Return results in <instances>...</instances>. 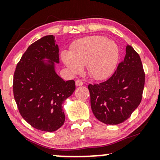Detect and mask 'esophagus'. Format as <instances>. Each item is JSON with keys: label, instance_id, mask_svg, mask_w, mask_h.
Instances as JSON below:
<instances>
[{"label": "esophagus", "instance_id": "obj_1", "mask_svg": "<svg viewBox=\"0 0 160 160\" xmlns=\"http://www.w3.org/2000/svg\"><path fill=\"white\" fill-rule=\"evenodd\" d=\"M75 83H76L77 86H80L83 85V82H82L81 80H77L76 82H75Z\"/></svg>", "mask_w": 160, "mask_h": 160}]
</instances>
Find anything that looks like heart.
<instances>
[{
	"label": "heart",
	"instance_id": "b5f03b06",
	"mask_svg": "<svg viewBox=\"0 0 160 160\" xmlns=\"http://www.w3.org/2000/svg\"><path fill=\"white\" fill-rule=\"evenodd\" d=\"M119 47L104 36H90L77 40L71 51H63L62 59L73 74H79L86 66L87 74L95 80H104L114 71L118 62Z\"/></svg>",
	"mask_w": 160,
	"mask_h": 160
}]
</instances>
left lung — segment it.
<instances>
[{"label":"left lung","instance_id":"8db88e82","mask_svg":"<svg viewBox=\"0 0 160 160\" xmlns=\"http://www.w3.org/2000/svg\"><path fill=\"white\" fill-rule=\"evenodd\" d=\"M126 52L111 78L88 86L93 114L107 125L120 124L129 118L142 98L145 74L141 58L129 45Z\"/></svg>","mask_w":160,"mask_h":160}]
</instances>
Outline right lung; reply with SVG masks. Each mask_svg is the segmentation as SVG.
Segmentation results:
<instances>
[{"label": "right lung", "instance_id": "right-lung-1", "mask_svg": "<svg viewBox=\"0 0 160 160\" xmlns=\"http://www.w3.org/2000/svg\"><path fill=\"white\" fill-rule=\"evenodd\" d=\"M55 63H59L58 47L55 37L47 35L29 46L14 72L13 95L20 114L40 131H56L64 124L62 104L76 88L74 80L65 81L56 74Z\"/></svg>", "mask_w": 160, "mask_h": 160}]
</instances>
